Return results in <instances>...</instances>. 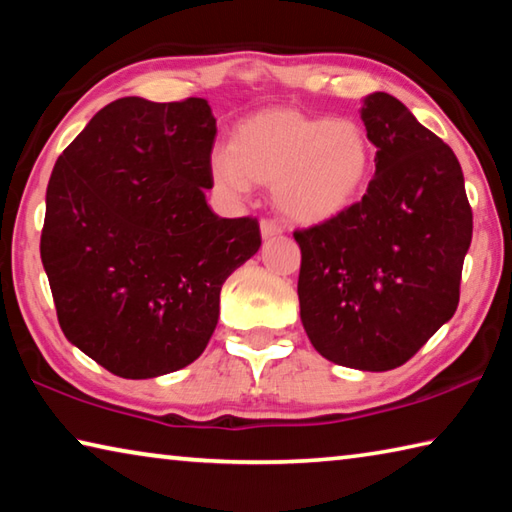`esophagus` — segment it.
Here are the masks:
<instances>
[{
	"instance_id": "34e87169",
	"label": "esophagus",
	"mask_w": 512,
	"mask_h": 512,
	"mask_svg": "<svg viewBox=\"0 0 512 512\" xmlns=\"http://www.w3.org/2000/svg\"><path fill=\"white\" fill-rule=\"evenodd\" d=\"M259 230H262V239L264 241H268V239H275V237H280L282 235V228L280 225H277L275 221H262L259 223Z\"/></svg>"
}]
</instances>
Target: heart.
I'll return each mask as SVG.
<instances>
[{
    "label": "heart",
    "instance_id": "heart-1",
    "mask_svg": "<svg viewBox=\"0 0 512 512\" xmlns=\"http://www.w3.org/2000/svg\"><path fill=\"white\" fill-rule=\"evenodd\" d=\"M210 171L216 189L230 196H244L250 183L273 185L275 207L289 221L320 225L366 194L372 149L357 121L275 108L241 121Z\"/></svg>",
    "mask_w": 512,
    "mask_h": 512
}]
</instances>
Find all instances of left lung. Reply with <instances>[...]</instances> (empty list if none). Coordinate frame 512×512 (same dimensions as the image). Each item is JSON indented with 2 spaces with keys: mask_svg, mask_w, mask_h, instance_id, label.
Listing matches in <instances>:
<instances>
[{
  "mask_svg": "<svg viewBox=\"0 0 512 512\" xmlns=\"http://www.w3.org/2000/svg\"><path fill=\"white\" fill-rule=\"evenodd\" d=\"M359 112L375 178L352 210L293 235L300 320L327 361L384 372L454 316L472 210L454 151L402 101L372 92Z\"/></svg>",
  "mask_w": 512,
  "mask_h": 512,
  "instance_id": "1",
  "label": "left lung"
}]
</instances>
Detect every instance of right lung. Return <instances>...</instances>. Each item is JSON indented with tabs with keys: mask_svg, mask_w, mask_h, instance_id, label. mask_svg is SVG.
Wrapping results in <instances>:
<instances>
[{
	"mask_svg": "<svg viewBox=\"0 0 512 512\" xmlns=\"http://www.w3.org/2000/svg\"><path fill=\"white\" fill-rule=\"evenodd\" d=\"M216 119L205 99L108 103L56 160L40 257L65 339L112 375L201 357L221 287L262 239L205 201Z\"/></svg>",
	"mask_w": 512,
	"mask_h": 512,
	"instance_id": "1",
	"label": "right lung"
}]
</instances>
